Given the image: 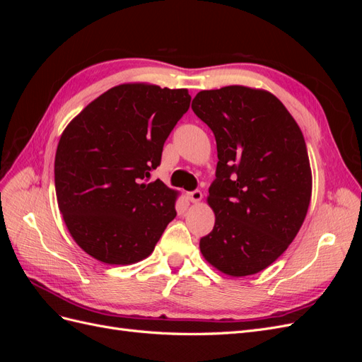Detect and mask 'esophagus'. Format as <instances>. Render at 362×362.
Instances as JSON below:
<instances>
[{"label":"esophagus","instance_id":"esophagus-1","mask_svg":"<svg viewBox=\"0 0 362 362\" xmlns=\"http://www.w3.org/2000/svg\"><path fill=\"white\" fill-rule=\"evenodd\" d=\"M187 196H189V199H190L193 204H196V202H201V199H202V192H201V190H193V192H190Z\"/></svg>","mask_w":362,"mask_h":362}]
</instances>
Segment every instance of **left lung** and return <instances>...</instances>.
Returning a JSON list of instances; mask_svg holds the SVG:
<instances>
[{"mask_svg": "<svg viewBox=\"0 0 362 362\" xmlns=\"http://www.w3.org/2000/svg\"><path fill=\"white\" fill-rule=\"evenodd\" d=\"M192 108L211 128L218 158L206 198L216 222L201 252L225 275H255L287 250L308 211L313 175L303 134L262 89L202 90Z\"/></svg>", "mask_w": 362, "mask_h": 362, "instance_id": "left-lung-1", "label": "left lung"}]
</instances>
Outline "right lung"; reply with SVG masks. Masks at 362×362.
I'll return each mask as SVG.
<instances>
[{"mask_svg":"<svg viewBox=\"0 0 362 362\" xmlns=\"http://www.w3.org/2000/svg\"><path fill=\"white\" fill-rule=\"evenodd\" d=\"M192 96L187 89L127 83L84 107L59 140L54 181L75 243L105 264L149 257L177 210L178 192L148 182Z\"/></svg>","mask_w":362,"mask_h":362,"instance_id":"right-lung-1","label":"right lung"}]
</instances>
